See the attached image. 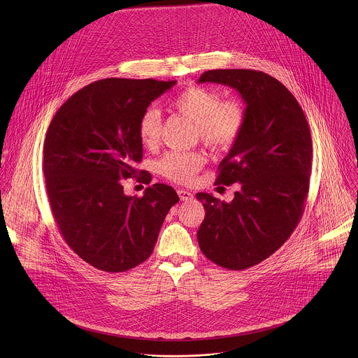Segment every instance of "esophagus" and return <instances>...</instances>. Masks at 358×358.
Wrapping results in <instances>:
<instances>
[{
    "label": "esophagus",
    "mask_w": 358,
    "mask_h": 358,
    "mask_svg": "<svg viewBox=\"0 0 358 358\" xmlns=\"http://www.w3.org/2000/svg\"><path fill=\"white\" fill-rule=\"evenodd\" d=\"M178 194H179V197H180L182 201H190V200H193V193L189 192V190L179 189V190H178Z\"/></svg>",
    "instance_id": "1"
}]
</instances>
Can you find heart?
<instances>
[{
  "label": "heart",
  "instance_id": "obj_1",
  "mask_svg": "<svg viewBox=\"0 0 358 358\" xmlns=\"http://www.w3.org/2000/svg\"><path fill=\"white\" fill-rule=\"evenodd\" d=\"M172 107L192 121L200 141L212 150H229L245 127L244 107L236 101H222L216 91L190 85L172 101ZM138 132L142 143L153 148L159 141L161 114L148 108L139 118ZM205 164L200 152H171L158 162L159 172L178 183L190 182Z\"/></svg>",
  "mask_w": 358,
  "mask_h": 358
}]
</instances>
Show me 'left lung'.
<instances>
[{
	"label": "left lung",
	"instance_id": "8db88e82",
	"mask_svg": "<svg viewBox=\"0 0 358 358\" xmlns=\"http://www.w3.org/2000/svg\"><path fill=\"white\" fill-rule=\"evenodd\" d=\"M199 83L234 88L245 107V127L219 165L216 185L238 183L231 203L208 193L197 231L209 260L244 270L273 255L298 226L308 193L313 145L306 115L274 77L247 69L208 70Z\"/></svg>",
	"mask_w": 358,
	"mask_h": 358
}]
</instances>
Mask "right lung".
I'll return each instance as SVG.
<instances>
[{
  "instance_id": "obj_1",
  "label": "right lung",
  "mask_w": 358,
  "mask_h": 358,
  "mask_svg": "<svg viewBox=\"0 0 358 358\" xmlns=\"http://www.w3.org/2000/svg\"><path fill=\"white\" fill-rule=\"evenodd\" d=\"M175 84L95 81L62 104L48 127L44 176L52 215L67 245L103 271H127L152 255L168 210L179 201L168 185L155 183L138 199L121 183L138 175L150 183L152 175L136 169L143 157L138 122Z\"/></svg>"
}]
</instances>
